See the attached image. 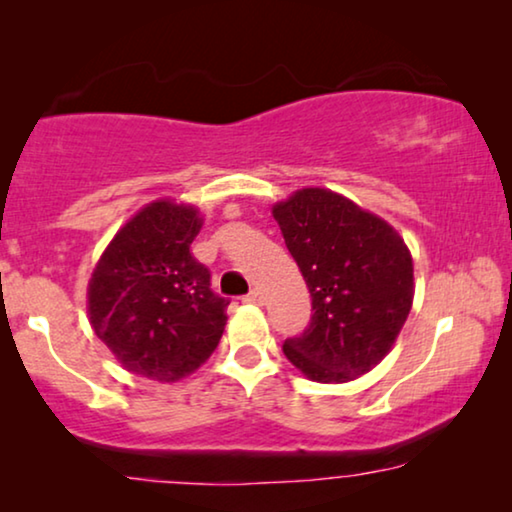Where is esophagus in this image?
Masks as SVG:
<instances>
[{
	"label": "esophagus",
	"instance_id": "34e87169",
	"mask_svg": "<svg viewBox=\"0 0 512 512\" xmlns=\"http://www.w3.org/2000/svg\"><path fill=\"white\" fill-rule=\"evenodd\" d=\"M244 303H254V305H261L263 303V293L258 289H251L247 296H244Z\"/></svg>",
	"mask_w": 512,
	"mask_h": 512
}]
</instances>
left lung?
Wrapping results in <instances>:
<instances>
[{
	"label": "left lung",
	"mask_w": 512,
	"mask_h": 512,
	"mask_svg": "<svg viewBox=\"0 0 512 512\" xmlns=\"http://www.w3.org/2000/svg\"><path fill=\"white\" fill-rule=\"evenodd\" d=\"M272 216L312 296L310 326L284 354L314 382L340 384L375 368L408 319L415 279L403 237L352 200L303 188Z\"/></svg>",
	"instance_id": "obj_1"
}]
</instances>
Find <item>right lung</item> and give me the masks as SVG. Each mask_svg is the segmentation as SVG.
Returning <instances> with one entry per match:
<instances>
[{
    "label": "right lung",
    "mask_w": 512,
    "mask_h": 512,
    "mask_svg": "<svg viewBox=\"0 0 512 512\" xmlns=\"http://www.w3.org/2000/svg\"><path fill=\"white\" fill-rule=\"evenodd\" d=\"M202 219L191 205L156 200L118 230L88 284L90 326L135 375L174 382L219 345L230 300L191 244Z\"/></svg>",
    "instance_id": "add662e5"
}]
</instances>
